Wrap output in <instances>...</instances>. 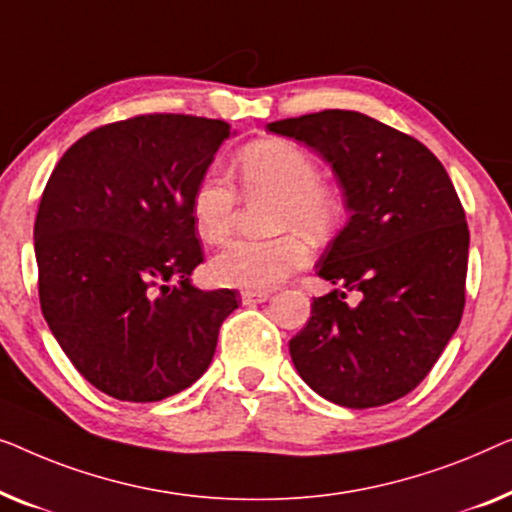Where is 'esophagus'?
<instances>
[{
    "instance_id": "obj_1",
    "label": "esophagus",
    "mask_w": 512,
    "mask_h": 512,
    "mask_svg": "<svg viewBox=\"0 0 512 512\" xmlns=\"http://www.w3.org/2000/svg\"><path fill=\"white\" fill-rule=\"evenodd\" d=\"M269 299V292L266 290H246L241 292V301L246 306H253V304H262V301Z\"/></svg>"
}]
</instances>
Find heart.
I'll list each match as a JSON object with an SVG mask.
<instances>
[{
  "instance_id": "b5f03b06",
  "label": "heart",
  "mask_w": 512,
  "mask_h": 512,
  "mask_svg": "<svg viewBox=\"0 0 512 512\" xmlns=\"http://www.w3.org/2000/svg\"><path fill=\"white\" fill-rule=\"evenodd\" d=\"M239 174L250 192H271L278 197L273 229H299L311 239H322L336 225V194L322 185L315 157L297 143L269 139L250 143L239 153ZM236 206L234 187L220 171H206L192 187L190 218L204 243H220L232 229ZM306 243L297 234L273 239H239L208 262V276L220 285L243 290H269L306 264Z\"/></svg>"
}]
</instances>
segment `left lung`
Returning <instances> with one entry per match:
<instances>
[{
  "mask_svg": "<svg viewBox=\"0 0 512 512\" xmlns=\"http://www.w3.org/2000/svg\"><path fill=\"white\" fill-rule=\"evenodd\" d=\"M331 164L350 218L318 262L336 285L290 341L304 383L345 408L385 406L427 378L464 313L469 225L427 146L357 111L269 122ZM350 291L363 299L344 304Z\"/></svg>",
  "mask_w": 512,
  "mask_h": 512,
  "instance_id": "8db88e82",
  "label": "left lung"
}]
</instances>
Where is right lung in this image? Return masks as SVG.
Wrapping results in <instances>:
<instances>
[{
    "label": "right lung",
    "mask_w": 512,
    "mask_h": 512,
    "mask_svg": "<svg viewBox=\"0 0 512 512\" xmlns=\"http://www.w3.org/2000/svg\"><path fill=\"white\" fill-rule=\"evenodd\" d=\"M232 127L150 113L78 139L34 222L43 318L78 373L120 401H162L204 376L234 290H197L190 194Z\"/></svg>",
    "instance_id": "obj_1"
}]
</instances>
